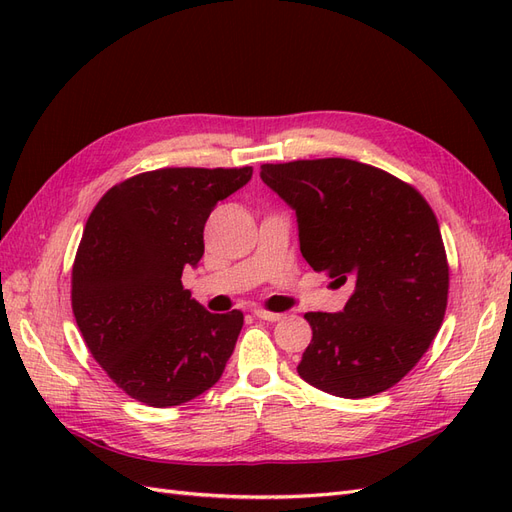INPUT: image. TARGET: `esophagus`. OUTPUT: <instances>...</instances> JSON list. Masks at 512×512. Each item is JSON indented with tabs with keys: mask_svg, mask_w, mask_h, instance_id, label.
I'll return each mask as SVG.
<instances>
[{
	"mask_svg": "<svg viewBox=\"0 0 512 512\" xmlns=\"http://www.w3.org/2000/svg\"><path fill=\"white\" fill-rule=\"evenodd\" d=\"M254 316L258 318V320H265V322H277V320H282L284 318V314H277V312H267V309H254Z\"/></svg>",
	"mask_w": 512,
	"mask_h": 512,
	"instance_id": "34e87169",
	"label": "esophagus"
}]
</instances>
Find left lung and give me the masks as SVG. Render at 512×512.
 Here are the masks:
<instances>
[{
  "label": "left lung",
  "instance_id": "1",
  "mask_svg": "<svg viewBox=\"0 0 512 512\" xmlns=\"http://www.w3.org/2000/svg\"><path fill=\"white\" fill-rule=\"evenodd\" d=\"M260 179L297 215L309 267L354 288L342 312L305 314L312 342L299 376L344 399L391 389L427 352L446 309L448 265L427 200L344 158L262 164Z\"/></svg>",
  "mask_w": 512,
  "mask_h": 512
}]
</instances>
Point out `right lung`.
<instances>
[{
  "instance_id": "right-lung-1",
  "label": "right lung",
  "mask_w": 512,
  "mask_h": 512,
  "mask_svg": "<svg viewBox=\"0 0 512 512\" xmlns=\"http://www.w3.org/2000/svg\"><path fill=\"white\" fill-rule=\"evenodd\" d=\"M243 168H162L108 190L72 267V312L94 359L130 397L181 406L224 374L243 314H211L183 290L203 258L213 207L252 179Z\"/></svg>"
}]
</instances>
